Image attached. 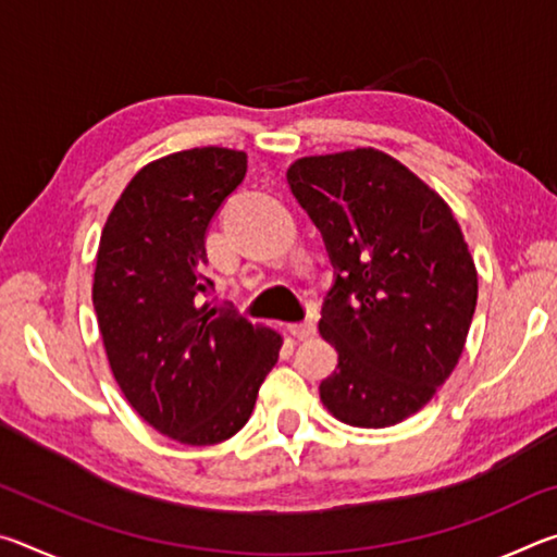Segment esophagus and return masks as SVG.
Returning a JSON list of instances; mask_svg holds the SVG:
<instances>
[{
    "label": "esophagus",
    "mask_w": 557,
    "mask_h": 557,
    "mask_svg": "<svg viewBox=\"0 0 557 557\" xmlns=\"http://www.w3.org/2000/svg\"><path fill=\"white\" fill-rule=\"evenodd\" d=\"M289 332L295 334L297 338H301V342H307V338H314L317 334V324L314 319H307V322H299V324H292Z\"/></svg>",
    "instance_id": "34e87169"
}]
</instances>
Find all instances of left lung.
<instances>
[{
    "label": "left lung",
    "instance_id": "obj_1",
    "mask_svg": "<svg viewBox=\"0 0 557 557\" xmlns=\"http://www.w3.org/2000/svg\"><path fill=\"white\" fill-rule=\"evenodd\" d=\"M287 182L334 265L319 332L338 363L319 385L322 403L346 425H398L465 351L479 287L459 223L422 178L371 147L301 157Z\"/></svg>",
    "mask_w": 557,
    "mask_h": 557
}]
</instances>
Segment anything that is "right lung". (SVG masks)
<instances>
[{
	"label": "right lung",
	"instance_id": "right-lung-1",
	"mask_svg": "<svg viewBox=\"0 0 557 557\" xmlns=\"http://www.w3.org/2000/svg\"><path fill=\"white\" fill-rule=\"evenodd\" d=\"M248 172L245 152L196 147L147 164L100 235L92 307L112 375L139 418L182 445L248 422L282 336L206 297V231Z\"/></svg>",
	"mask_w": 557,
	"mask_h": 557
}]
</instances>
